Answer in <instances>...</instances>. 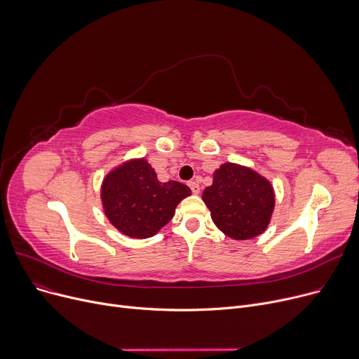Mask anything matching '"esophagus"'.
I'll return each mask as SVG.
<instances>
[{
    "label": "esophagus",
    "instance_id": "34e87169",
    "mask_svg": "<svg viewBox=\"0 0 359 359\" xmlns=\"http://www.w3.org/2000/svg\"><path fill=\"white\" fill-rule=\"evenodd\" d=\"M188 185H189V188H191L193 194H198V193H200V185H198V182H196V181H191V182H189Z\"/></svg>",
    "mask_w": 359,
    "mask_h": 359
}]
</instances>
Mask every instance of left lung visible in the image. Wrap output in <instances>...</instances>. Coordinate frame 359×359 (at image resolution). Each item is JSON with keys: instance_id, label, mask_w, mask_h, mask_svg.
<instances>
[{"instance_id": "1", "label": "left lung", "mask_w": 359, "mask_h": 359, "mask_svg": "<svg viewBox=\"0 0 359 359\" xmlns=\"http://www.w3.org/2000/svg\"><path fill=\"white\" fill-rule=\"evenodd\" d=\"M215 224L235 241L254 239L266 230L276 207L271 182L252 168L226 162L203 191Z\"/></svg>"}]
</instances>
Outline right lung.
I'll return each mask as SVG.
<instances>
[{"mask_svg": "<svg viewBox=\"0 0 359 359\" xmlns=\"http://www.w3.org/2000/svg\"><path fill=\"white\" fill-rule=\"evenodd\" d=\"M191 189L178 181L161 182L144 158L116 166L101 185L104 213L120 233L146 239L170 222Z\"/></svg>", "mask_w": 359, "mask_h": 359, "instance_id": "right-lung-1", "label": "right lung"}]
</instances>
